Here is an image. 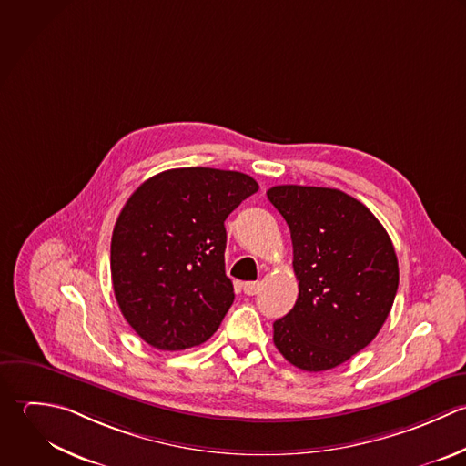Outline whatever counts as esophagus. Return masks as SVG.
<instances>
[{"instance_id":"obj_1","label":"esophagus","mask_w":466,"mask_h":466,"mask_svg":"<svg viewBox=\"0 0 466 466\" xmlns=\"http://www.w3.org/2000/svg\"><path fill=\"white\" fill-rule=\"evenodd\" d=\"M243 292H245L247 296H256V294L259 292V283H258V281H248V283H245V285H243Z\"/></svg>"}]
</instances>
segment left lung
Listing matches in <instances>:
<instances>
[{"mask_svg":"<svg viewBox=\"0 0 466 466\" xmlns=\"http://www.w3.org/2000/svg\"><path fill=\"white\" fill-rule=\"evenodd\" d=\"M285 218L299 294L274 323V345L294 367L321 372L363 350L387 321L400 285L390 236L356 198L325 187L267 192Z\"/></svg>","mask_w":466,"mask_h":466,"instance_id":"left-lung-1","label":"left lung"}]
</instances>
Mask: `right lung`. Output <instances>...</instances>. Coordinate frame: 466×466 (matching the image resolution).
<instances>
[{
    "label": "right lung",
    "instance_id": "add662e5",
    "mask_svg": "<svg viewBox=\"0 0 466 466\" xmlns=\"http://www.w3.org/2000/svg\"><path fill=\"white\" fill-rule=\"evenodd\" d=\"M243 172L187 167L141 183L112 232L110 274L127 323L150 347L205 343L234 301L225 219L258 192Z\"/></svg>",
    "mask_w": 466,
    "mask_h": 466
}]
</instances>
